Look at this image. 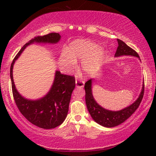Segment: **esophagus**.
Segmentation results:
<instances>
[{
    "instance_id": "esophagus-1",
    "label": "esophagus",
    "mask_w": 156,
    "mask_h": 156,
    "mask_svg": "<svg viewBox=\"0 0 156 156\" xmlns=\"http://www.w3.org/2000/svg\"><path fill=\"white\" fill-rule=\"evenodd\" d=\"M75 83H76V87H77V88H82V87H84V81L79 80V79H76Z\"/></svg>"
}]
</instances>
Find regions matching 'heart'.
<instances>
[{"label":"heart","instance_id":"1","mask_svg":"<svg viewBox=\"0 0 156 156\" xmlns=\"http://www.w3.org/2000/svg\"><path fill=\"white\" fill-rule=\"evenodd\" d=\"M105 58V51L88 40H76L69 44L66 54L59 57V67L65 72H71L76 68V61L82 59L81 67L87 74L99 69Z\"/></svg>","mask_w":156,"mask_h":156}]
</instances>
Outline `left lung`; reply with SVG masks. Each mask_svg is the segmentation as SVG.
I'll list each match as a JSON object with an SVG mask.
<instances>
[{"instance_id":"left-lung-1","label":"left lung","mask_w":156,"mask_h":156,"mask_svg":"<svg viewBox=\"0 0 156 156\" xmlns=\"http://www.w3.org/2000/svg\"><path fill=\"white\" fill-rule=\"evenodd\" d=\"M118 42V48L115 53V57H121L123 55H131L139 58V55L135 50L128 46L122 40L117 39ZM92 80L91 79L85 83L84 89L86 95H85V101L87 109L90 114L91 118L94 120L95 122L99 123L102 126L112 128L116 126L129 118L136 110L139 106L140 102L142 101L144 94V82L143 84L142 89L140 91L138 98L131 105L127 106L123 109L119 111H110L106 109L99 105V104L95 101L92 94Z\"/></svg>"}]
</instances>
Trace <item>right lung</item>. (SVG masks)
<instances>
[{"instance_id": "obj_1", "label": "right lung", "mask_w": 156, "mask_h": 156, "mask_svg": "<svg viewBox=\"0 0 156 156\" xmlns=\"http://www.w3.org/2000/svg\"><path fill=\"white\" fill-rule=\"evenodd\" d=\"M60 35L56 33L35 37L20 49L10 66V76L11 79L12 95L19 111L30 122L44 129H54L58 126L63 123L67 117L72 93L75 87L74 77L61 74L59 71H56L54 82L48 94L39 99L31 100L25 99L16 89L12 76V69L15 62L30 44L34 43L56 44L60 40Z\"/></svg>"}]
</instances>
